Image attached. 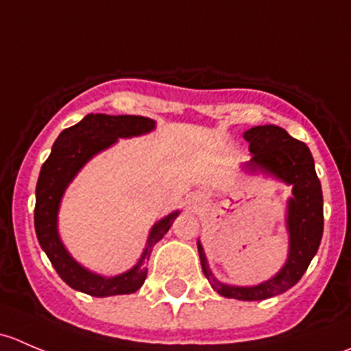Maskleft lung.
Instances as JSON below:
<instances>
[{
  "label": "left lung",
  "instance_id": "obj_1",
  "mask_svg": "<svg viewBox=\"0 0 351 351\" xmlns=\"http://www.w3.org/2000/svg\"><path fill=\"white\" fill-rule=\"evenodd\" d=\"M250 143L251 159L244 165L250 173H267L292 185V198L287 202L289 258L284 268L270 280L253 287L221 284L208 270L207 258L200 241L197 243L204 275L212 289L228 299L265 300L284 293L300 280L311 260L317 253L323 238V190L314 169L309 147L293 139L277 125H258L244 132Z\"/></svg>",
  "mask_w": 351,
  "mask_h": 351
}]
</instances>
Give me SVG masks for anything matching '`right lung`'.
Returning <instances> with one entry per match:
<instances>
[{
  "instance_id": "right-lung-1",
  "label": "right lung",
  "mask_w": 351,
  "mask_h": 351,
  "mask_svg": "<svg viewBox=\"0 0 351 351\" xmlns=\"http://www.w3.org/2000/svg\"><path fill=\"white\" fill-rule=\"evenodd\" d=\"M154 125V120L147 117L90 113L76 125L59 134L51 156L42 165L35 189V232L52 267L71 289L93 297L122 295L139 290L146 280L147 268H144V263L149 260L154 244L171 228L180 210L171 212L153 226L143 256L136 267L110 278L86 270L67 253L58 232V212L67 185L95 154L115 144L119 137L143 136L151 132Z\"/></svg>"
}]
</instances>
